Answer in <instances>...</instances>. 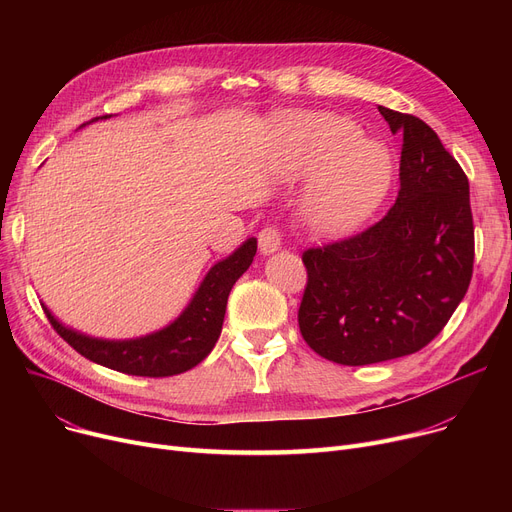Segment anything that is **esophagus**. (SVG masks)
Here are the masks:
<instances>
[{
    "instance_id": "34e87169",
    "label": "esophagus",
    "mask_w": 512,
    "mask_h": 512,
    "mask_svg": "<svg viewBox=\"0 0 512 512\" xmlns=\"http://www.w3.org/2000/svg\"><path fill=\"white\" fill-rule=\"evenodd\" d=\"M280 242H282L280 232H278L274 226H267V228H263V230L259 232V251H261L263 255L276 253V251L280 249Z\"/></svg>"
}]
</instances>
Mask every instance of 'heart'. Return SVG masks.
Instances as JSON below:
<instances>
[{
	"label": "heart",
	"instance_id": "heart-1",
	"mask_svg": "<svg viewBox=\"0 0 512 512\" xmlns=\"http://www.w3.org/2000/svg\"><path fill=\"white\" fill-rule=\"evenodd\" d=\"M278 168L286 180L311 174L299 218L319 238L353 234L382 205L394 174L388 149L336 114L288 116Z\"/></svg>",
	"mask_w": 512,
	"mask_h": 512
}]
</instances>
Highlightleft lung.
I'll list each match as a JSON object with an SVG mask.
<instances>
[{
  "label": "left lung",
  "instance_id": "obj_1",
  "mask_svg": "<svg viewBox=\"0 0 512 512\" xmlns=\"http://www.w3.org/2000/svg\"><path fill=\"white\" fill-rule=\"evenodd\" d=\"M402 134L400 191L365 232L303 253L299 328L317 355L371 365L432 342L473 274V215L463 168L423 120L378 107Z\"/></svg>",
  "mask_w": 512,
  "mask_h": 512
}]
</instances>
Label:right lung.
Returning <instances> with one entry per match:
<instances>
[{"instance_id": "obj_1", "label": "right lung", "mask_w": 512, "mask_h": 512, "mask_svg": "<svg viewBox=\"0 0 512 512\" xmlns=\"http://www.w3.org/2000/svg\"><path fill=\"white\" fill-rule=\"evenodd\" d=\"M112 116H99L97 120H107ZM87 122V124H91ZM83 124V126H87ZM257 253V238H247L242 245L226 259L215 263L195 297L186 309L168 324L153 334L130 338V340H105L87 336L64 326L45 305V315L49 324L56 330L76 353L89 361L110 367L128 375H143V378H166L178 375L199 365L218 342L222 334V324L226 315L228 294L236 280L249 270Z\"/></svg>"}]
</instances>
